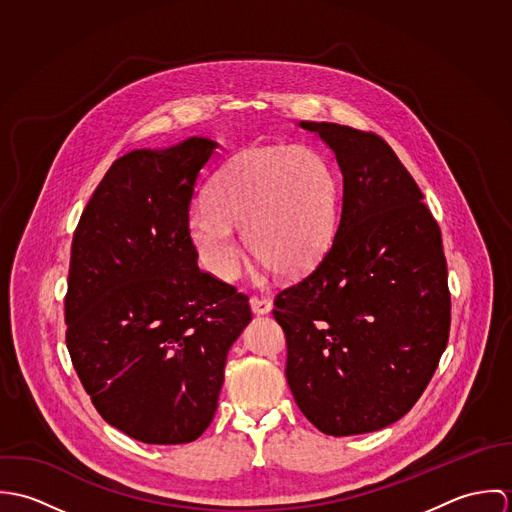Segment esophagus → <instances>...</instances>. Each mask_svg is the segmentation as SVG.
<instances>
[{"instance_id": "34e87169", "label": "esophagus", "mask_w": 512, "mask_h": 512, "mask_svg": "<svg viewBox=\"0 0 512 512\" xmlns=\"http://www.w3.org/2000/svg\"><path fill=\"white\" fill-rule=\"evenodd\" d=\"M250 307H252L254 315H266L272 311V301L266 297H252Z\"/></svg>"}]
</instances>
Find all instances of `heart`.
Returning a JSON list of instances; mask_svg holds the SVG:
<instances>
[{"label": "heart", "instance_id": "obj_1", "mask_svg": "<svg viewBox=\"0 0 512 512\" xmlns=\"http://www.w3.org/2000/svg\"><path fill=\"white\" fill-rule=\"evenodd\" d=\"M339 189L327 159L311 147L250 149L230 161L211 199L191 209L189 232L201 264L232 280L244 250L280 276L313 268L327 252L337 222Z\"/></svg>", "mask_w": 512, "mask_h": 512}]
</instances>
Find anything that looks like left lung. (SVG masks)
<instances>
[{"instance_id": "1", "label": "left lung", "mask_w": 512, "mask_h": 512, "mask_svg": "<svg viewBox=\"0 0 512 512\" xmlns=\"http://www.w3.org/2000/svg\"><path fill=\"white\" fill-rule=\"evenodd\" d=\"M301 128L335 151L343 207L321 262L274 299L286 378L319 432L368 434L410 412L445 351L451 295L441 230L380 136L329 122Z\"/></svg>"}]
</instances>
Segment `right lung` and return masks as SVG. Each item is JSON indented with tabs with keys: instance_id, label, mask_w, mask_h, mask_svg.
<instances>
[{
	"instance_id": "obj_1",
	"label": "right lung",
	"mask_w": 512,
	"mask_h": 512,
	"mask_svg": "<svg viewBox=\"0 0 512 512\" xmlns=\"http://www.w3.org/2000/svg\"><path fill=\"white\" fill-rule=\"evenodd\" d=\"M217 144L191 138L116 159L74 230L67 349L96 412L130 438L175 445L213 422L248 295L197 266L189 209Z\"/></svg>"
}]
</instances>
